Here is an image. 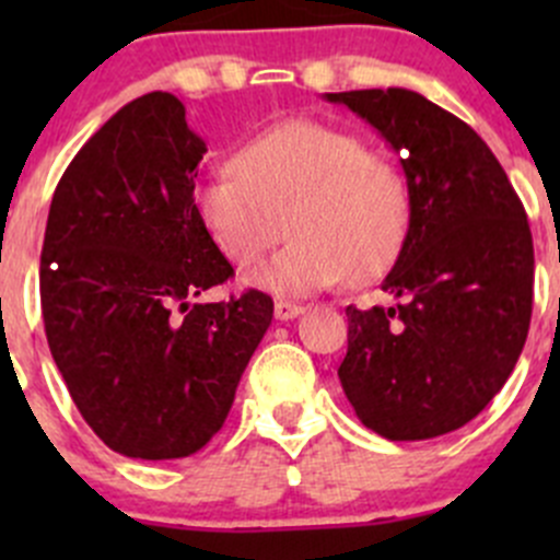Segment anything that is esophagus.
Returning <instances> with one entry per match:
<instances>
[{"label": "esophagus", "mask_w": 560, "mask_h": 560, "mask_svg": "<svg viewBox=\"0 0 560 560\" xmlns=\"http://www.w3.org/2000/svg\"><path fill=\"white\" fill-rule=\"evenodd\" d=\"M273 314H276V319H281V322L295 319V316L303 314V306H298V303H290V301H276Z\"/></svg>", "instance_id": "obj_1"}]
</instances>
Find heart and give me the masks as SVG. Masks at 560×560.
Instances as JSON below:
<instances>
[{
  "instance_id": "heart-1",
  "label": "heart",
  "mask_w": 560,
  "mask_h": 560,
  "mask_svg": "<svg viewBox=\"0 0 560 560\" xmlns=\"http://www.w3.org/2000/svg\"><path fill=\"white\" fill-rule=\"evenodd\" d=\"M191 208L219 252L252 265L246 276L276 295H312L347 279L365 284L398 259L411 224V191L387 156L352 132L292 118L241 145L235 167L202 175Z\"/></svg>"
}]
</instances>
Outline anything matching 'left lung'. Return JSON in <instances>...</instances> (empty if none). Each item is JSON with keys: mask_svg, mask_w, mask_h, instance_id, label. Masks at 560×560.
Segmentation results:
<instances>
[{"mask_svg": "<svg viewBox=\"0 0 560 560\" xmlns=\"http://www.w3.org/2000/svg\"><path fill=\"white\" fill-rule=\"evenodd\" d=\"M371 124L411 191L406 244L382 290L395 306H347L338 380L389 442L457 431L504 387L534 303V241L504 167L466 121L409 89L325 94Z\"/></svg>", "mask_w": 560, "mask_h": 560, "instance_id": "1", "label": "left lung"}]
</instances>
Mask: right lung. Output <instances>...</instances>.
I'll list each match as a JSON object with an SVG mask.
<instances>
[{
  "instance_id": "right-lung-1",
  "label": "right lung",
  "mask_w": 560,
  "mask_h": 560,
  "mask_svg": "<svg viewBox=\"0 0 560 560\" xmlns=\"http://www.w3.org/2000/svg\"><path fill=\"white\" fill-rule=\"evenodd\" d=\"M202 154L180 100L143 94L78 151L45 224L50 354L89 428L140 460L211 442L273 319L257 290L195 303L233 276L191 208Z\"/></svg>"
}]
</instances>
